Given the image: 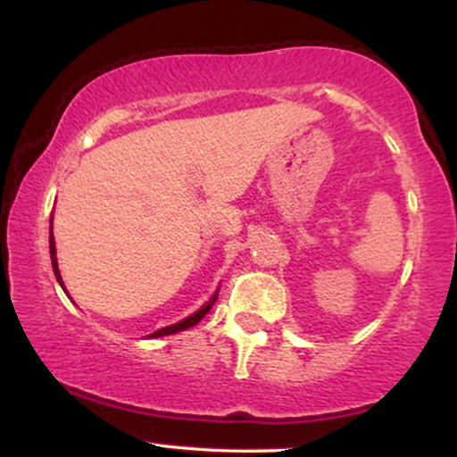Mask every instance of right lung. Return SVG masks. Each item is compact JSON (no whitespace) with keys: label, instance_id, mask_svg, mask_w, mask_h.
Wrapping results in <instances>:
<instances>
[{"label":"right lung","instance_id":"obj_1","mask_svg":"<svg viewBox=\"0 0 457 457\" xmlns=\"http://www.w3.org/2000/svg\"><path fill=\"white\" fill-rule=\"evenodd\" d=\"M49 253H52V266H54V274H55V278H58V283L62 285V289H64V283H62V277H60V270H58V260H55V241H54V233H49ZM64 291H66V289H64ZM216 297H218V295L212 297V302H210V303H205L204 308H202V310H197L195 314H193V316L185 318V320H180L179 324H172V327H166V328L155 330V333H152L149 337H164V335H172V333H179V330H185V328L195 327V324H197L199 320H202V318H204L205 314H208L212 305H214Z\"/></svg>","mask_w":457,"mask_h":457}]
</instances>
